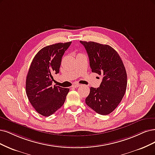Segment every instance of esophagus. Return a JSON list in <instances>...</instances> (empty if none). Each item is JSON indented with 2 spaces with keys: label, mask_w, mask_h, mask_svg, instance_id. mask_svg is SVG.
<instances>
[{
  "label": "esophagus",
  "mask_w": 155,
  "mask_h": 155,
  "mask_svg": "<svg viewBox=\"0 0 155 155\" xmlns=\"http://www.w3.org/2000/svg\"><path fill=\"white\" fill-rule=\"evenodd\" d=\"M79 86H80L79 84H75L73 85L72 87H74V88H77V87H79Z\"/></svg>",
  "instance_id": "1"
}]
</instances>
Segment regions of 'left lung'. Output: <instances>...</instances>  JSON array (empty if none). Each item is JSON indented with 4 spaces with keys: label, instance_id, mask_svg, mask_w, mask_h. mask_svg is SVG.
I'll use <instances>...</instances> for the list:
<instances>
[{
    "label": "left lung",
    "instance_id": "left-lung-1",
    "mask_svg": "<svg viewBox=\"0 0 155 155\" xmlns=\"http://www.w3.org/2000/svg\"><path fill=\"white\" fill-rule=\"evenodd\" d=\"M88 55L92 72L102 76L99 88H90L85 103L97 114L111 113L123 98L127 87V74L117 52L108 45L80 41Z\"/></svg>",
    "mask_w": 155,
    "mask_h": 155
}]
</instances>
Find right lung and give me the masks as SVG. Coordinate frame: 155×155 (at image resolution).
<instances>
[{
	"label": "right lung",
	"instance_id": "obj_1",
	"mask_svg": "<svg viewBox=\"0 0 155 155\" xmlns=\"http://www.w3.org/2000/svg\"><path fill=\"white\" fill-rule=\"evenodd\" d=\"M71 43H58L42 48L31 62L26 78V94L35 110L43 116L49 117L60 108L70 90L52 87V74L59 73L62 57Z\"/></svg>",
	"mask_w": 155,
	"mask_h": 155
}]
</instances>
